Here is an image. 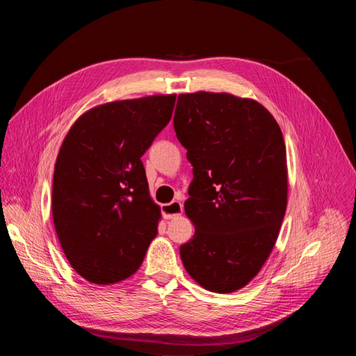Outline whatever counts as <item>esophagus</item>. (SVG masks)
Masks as SVG:
<instances>
[{
  "mask_svg": "<svg viewBox=\"0 0 356 356\" xmlns=\"http://www.w3.org/2000/svg\"><path fill=\"white\" fill-rule=\"evenodd\" d=\"M161 212L166 220H174L182 213V203L179 200H174L166 204H161Z\"/></svg>",
  "mask_w": 356,
  "mask_h": 356,
  "instance_id": "esophagus-1",
  "label": "esophagus"
}]
</instances>
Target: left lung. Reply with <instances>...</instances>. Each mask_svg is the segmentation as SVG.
<instances>
[{
	"instance_id": "left-lung-1",
	"label": "left lung",
	"mask_w": 356,
	"mask_h": 356,
	"mask_svg": "<svg viewBox=\"0 0 356 356\" xmlns=\"http://www.w3.org/2000/svg\"><path fill=\"white\" fill-rule=\"evenodd\" d=\"M174 127L193 166L182 264L204 289L234 293L261 270L285 217L282 131L260 102L225 92L178 95Z\"/></svg>"
}]
</instances>
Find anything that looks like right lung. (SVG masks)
I'll return each instance as SVG.
<instances>
[{
  "label": "right lung",
  "mask_w": 356,
  "mask_h": 356,
  "mask_svg": "<svg viewBox=\"0 0 356 356\" xmlns=\"http://www.w3.org/2000/svg\"><path fill=\"white\" fill-rule=\"evenodd\" d=\"M177 95L96 105L71 126L53 174L51 213L63 254L86 281L132 276L157 236L143 154L172 117Z\"/></svg>",
  "instance_id": "right-lung-1"
}]
</instances>
